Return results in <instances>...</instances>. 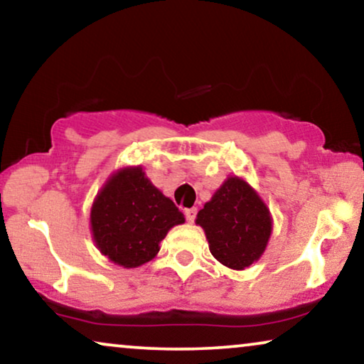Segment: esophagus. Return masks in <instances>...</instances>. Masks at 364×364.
<instances>
[{
	"label": "esophagus",
	"mask_w": 364,
	"mask_h": 364,
	"mask_svg": "<svg viewBox=\"0 0 364 364\" xmlns=\"http://www.w3.org/2000/svg\"><path fill=\"white\" fill-rule=\"evenodd\" d=\"M183 213H186L187 222H193L197 218V208H187V210Z\"/></svg>",
	"instance_id": "1"
}]
</instances>
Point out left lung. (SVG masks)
I'll return each instance as SVG.
<instances>
[{"label":"left lung","mask_w":364,"mask_h":364,"mask_svg":"<svg viewBox=\"0 0 364 364\" xmlns=\"http://www.w3.org/2000/svg\"><path fill=\"white\" fill-rule=\"evenodd\" d=\"M208 248L218 262L243 270L262 257L272 233L270 212L253 188L238 177L227 178L197 213Z\"/></svg>","instance_id":"obj_1"}]
</instances>
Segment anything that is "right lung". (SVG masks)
<instances>
[{"label": "right lung", "instance_id": "1", "mask_svg": "<svg viewBox=\"0 0 364 364\" xmlns=\"http://www.w3.org/2000/svg\"><path fill=\"white\" fill-rule=\"evenodd\" d=\"M183 222L176 203L152 186L141 167L114 173L91 210L97 248L109 260L126 268L152 260L167 232Z\"/></svg>", "mask_w": 364, "mask_h": 364}]
</instances>
